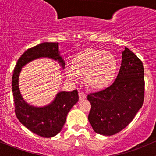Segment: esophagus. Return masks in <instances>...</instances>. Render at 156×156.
I'll return each mask as SVG.
<instances>
[{
	"label": "esophagus",
	"mask_w": 156,
	"mask_h": 156,
	"mask_svg": "<svg viewBox=\"0 0 156 156\" xmlns=\"http://www.w3.org/2000/svg\"><path fill=\"white\" fill-rule=\"evenodd\" d=\"M78 96H79L80 100H84V99L86 98V94L84 92V91H79L78 93Z\"/></svg>",
	"instance_id": "esophagus-1"
}]
</instances>
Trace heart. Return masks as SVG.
I'll return each mask as SVG.
<instances>
[{
	"instance_id": "1",
	"label": "heart",
	"mask_w": 156,
	"mask_h": 156,
	"mask_svg": "<svg viewBox=\"0 0 156 156\" xmlns=\"http://www.w3.org/2000/svg\"><path fill=\"white\" fill-rule=\"evenodd\" d=\"M117 62L114 56L103 50L87 48L73 57L72 66L66 68V76L72 81L78 79L85 73L88 85L103 88L108 85L115 76Z\"/></svg>"
}]
</instances>
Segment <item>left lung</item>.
I'll use <instances>...</instances> for the list:
<instances>
[{
    "mask_svg": "<svg viewBox=\"0 0 156 156\" xmlns=\"http://www.w3.org/2000/svg\"><path fill=\"white\" fill-rule=\"evenodd\" d=\"M144 91L142 61L125 48L120 70L113 84L87 95L91 105L88 120L94 131L110 136L125 128L142 107Z\"/></svg>",
    "mask_w": 156,
    "mask_h": 156,
    "instance_id": "1",
    "label": "left lung"
}]
</instances>
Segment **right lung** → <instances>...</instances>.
Wrapping results in <instances>:
<instances>
[{
	"label": "right lung",
	"mask_w": 156,
	"mask_h": 156,
	"mask_svg": "<svg viewBox=\"0 0 156 156\" xmlns=\"http://www.w3.org/2000/svg\"><path fill=\"white\" fill-rule=\"evenodd\" d=\"M40 57H50L59 60L62 67L64 62L59 56L58 43L46 42L28 49L16 62L12 77V91L15 113L20 122L33 133L42 137H52L60 132L72 106L78 101V90L60 92L51 104L43 108L29 106L25 102L19 89V75L22 67L30 61Z\"/></svg>",
	"instance_id": "right-lung-1"
}]
</instances>
